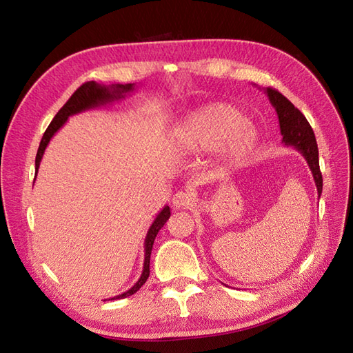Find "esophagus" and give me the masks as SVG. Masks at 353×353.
<instances>
[{
	"mask_svg": "<svg viewBox=\"0 0 353 353\" xmlns=\"http://www.w3.org/2000/svg\"><path fill=\"white\" fill-rule=\"evenodd\" d=\"M171 203H173L176 208H188L190 205H194L195 199L190 192H186V190H179V192H176L173 198H171Z\"/></svg>",
	"mask_w": 353,
	"mask_h": 353,
	"instance_id": "obj_1",
	"label": "esophagus"
}]
</instances>
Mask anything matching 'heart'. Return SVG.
<instances>
[{"mask_svg": "<svg viewBox=\"0 0 353 353\" xmlns=\"http://www.w3.org/2000/svg\"><path fill=\"white\" fill-rule=\"evenodd\" d=\"M173 142L188 152H204L221 146L229 163L247 158L257 143V128L235 108L213 103L190 114L173 132Z\"/></svg>", "mask_w": 353, "mask_h": 353, "instance_id": "obj_1", "label": "heart"}]
</instances>
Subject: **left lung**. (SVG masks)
Returning <instances> with one entry per match:
<instances>
[{"mask_svg": "<svg viewBox=\"0 0 353 353\" xmlns=\"http://www.w3.org/2000/svg\"><path fill=\"white\" fill-rule=\"evenodd\" d=\"M265 93L269 97V102L275 108L281 134H283V143L285 146H293L305 157L307 165L314 176L318 196L322 194V174L319 170V158H318V145L316 139L307 123L306 117L290 102V100L281 94L278 90L268 87Z\"/></svg>", "mask_w": 353, "mask_h": 353, "instance_id": "left-lung-1", "label": "left lung"}]
</instances>
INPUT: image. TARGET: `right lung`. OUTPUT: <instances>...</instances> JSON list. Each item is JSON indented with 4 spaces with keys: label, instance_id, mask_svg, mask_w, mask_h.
<instances>
[{
    "label": "right lung",
    "instance_id": "1",
    "mask_svg": "<svg viewBox=\"0 0 353 353\" xmlns=\"http://www.w3.org/2000/svg\"><path fill=\"white\" fill-rule=\"evenodd\" d=\"M134 84H112V85H102V84H97L96 81H88L85 84H83L79 88H77V92L69 97L68 102L63 105V108L59 110L56 114V117L53 118L52 123L47 127L46 133L41 139V143H39L38 148V152L35 157V173H38V168H39V163H41L43 155H44V150L47 148V145L50 143V140L52 137L59 132L60 128L63 127V124L68 121L69 117H72L75 114L79 112H84V110L88 109H94L99 106H105L108 103H112L115 100H121L124 99L127 94L133 93L134 92ZM170 207L165 205L163 210L159 211L158 216L155 217L154 223L150 225L149 230H148V235L145 239V263H143V270H142V275H140L137 283L127 290L125 293L123 294H118L115 297H110L109 300H115V299H125L128 296L134 294L136 291L140 290L146 279L149 276V263H150V253H152V247H154V241L157 234L159 232V229L165 225V221L170 217Z\"/></svg>",
    "mask_w": 353,
    "mask_h": 353
}]
</instances>
